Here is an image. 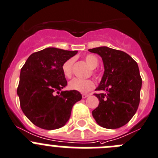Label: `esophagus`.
<instances>
[{"mask_svg":"<svg viewBox=\"0 0 158 158\" xmlns=\"http://www.w3.org/2000/svg\"><path fill=\"white\" fill-rule=\"evenodd\" d=\"M89 94H82V98H84V99H85V98H86L87 97H89Z\"/></svg>","mask_w":158,"mask_h":158,"instance_id":"1","label":"esophagus"}]
</instances>
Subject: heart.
Masks as SVG:
<instances>
[{
  "label": "heart",
  "mask_w": 158,
  "mask_h": 158,
  "mask_svg": "<svg viewBox=\"0 0 158 158\" xmlns=\"http://www.w3.org/2000/svg\"><path fill=\"white\" fill-rule=\"evenodd\" d=\"M85 61L91 69H95L99 64V59L94 54L86 55L85 57ZM73 62H74V59L70 58L62 64L61 69H62L63 74L66 78H70L72 76ZM94 86H95L94 82L91 79H80L75 78L69 82V89L80 93L89 92L94 89Z\"/></svg>",
  "instance_id": "obj_1"
}]
</instances>
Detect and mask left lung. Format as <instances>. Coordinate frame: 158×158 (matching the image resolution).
Here are the masks:
<instances>
[{
  "label": "left lung",
  "instance_id": "obj_1",
  "mask_svg": "<svg viewBox=\"0 0 158 158\" xmlns=\"http://www.w3.org/2000/svg\"><path fill=\"white\" fill-rule=\"evenodd\" d=\"M99 54L104 72L95 94L99 105L92 111L99 126L114 129L125 126L136 112L140 101L142 79L139 67L126 52L107 47L89 50Z\"/></svg>",
  "mask_w": 158,
  "mask_h": 158
}]
</instances>
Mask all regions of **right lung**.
Wrapping results in <instances>:
<instances>
[{
	"label": "right lung",
	"instance_id": "obj_1",
	"mask_svg": "<svg viewBox=\"0 0 158 158\" xmlns=\"http://www.w3.org/2000/svg\"><path fill=\"white\" fill-rule=\"evenodd\" d=\"M76 54V51L45 48L31 54L22 68L17 94L23 113L35 126L48 130L62 127L73 105L82 99L78 91L60 93L67 86L62 64Z\"/></svg>",
	"mask_w": 158,
	"mask_h": 158
}]
</instances>
